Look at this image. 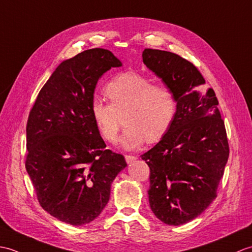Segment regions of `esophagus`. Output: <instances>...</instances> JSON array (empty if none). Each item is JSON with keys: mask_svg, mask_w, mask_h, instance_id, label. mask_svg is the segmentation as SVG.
<instances>
[{"mask_svg": "<svg viewBox=\"0 0 252 252\" xmlns=\"http://www.w3.org/2000/svg\"><path fill=\"white\" fill-rule=\"evenodd\" d=\"M125 159L127 161V164H131L133 160L137 159V158H136V156H133V155H125Z\"/></svg>", "mask_w": 252, "mask_h": 252, "instance_id": "obj_1", "label": "esophagus"}]
</instances>
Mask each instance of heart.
Returning <instances> with one entry per match:
<instances>
[{"mask_svg":"<svg viewBox=\"0 0 252 252\" xmlns=\"http://www.w3.org/2000/svg\"><path fill=\"white\" fill-rule=\"evenodd\" d=\"M109 103L94 99L91 116L100 135L108 142H114L124 115L126 128L120 143L126 150L141 147L147 139L155 142L169 129L177 111L176 96L166 85H154L145 76L122 73L104 87Z\"/></svg>","mask_w":252,"mask_h":252,"instance_id":"1","label":"heart"}]
</instances>
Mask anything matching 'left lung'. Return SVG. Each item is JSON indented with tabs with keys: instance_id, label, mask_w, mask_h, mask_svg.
Listing matches in <instances>:
<instances>
[{
	"instance_id": "left-lung-1",
	"label": "left lung",
	"mask_w": 252,
	"mask_h": 252,
	"mask_svg": "<svg viewBox=\"0 0 252 252\" xmlns=\"http://www.w3.org/2000/svg\"><path fill=\"white\" fill-rule=\"evenodd\" d=\"M143 63L173 92L177 111L160 141L141 155L150 167V207L168 225L198 217L217 197L230 149L212 88L177 54L145 48Z\"/></svg>"
}]
</instances>
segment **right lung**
<instances>
[{"instance_id":"add662e5","label":"right lung","mask_w":252,"mask_h":252,"mask_svg":"<svg viewBox=\"0 0 252 252\" xmlns=\"http://www.w3.org/2000/svg\"><path fill=\"white\" fill-rule=\"evenodd\" d=\"M122 63L87 49L61 63L37 94L27 123L26 169L38 203L56 219L84 225L108 204L111 183L127 166L105 150L91 116L98 80Z\"/></svg>"}]
</instances>
